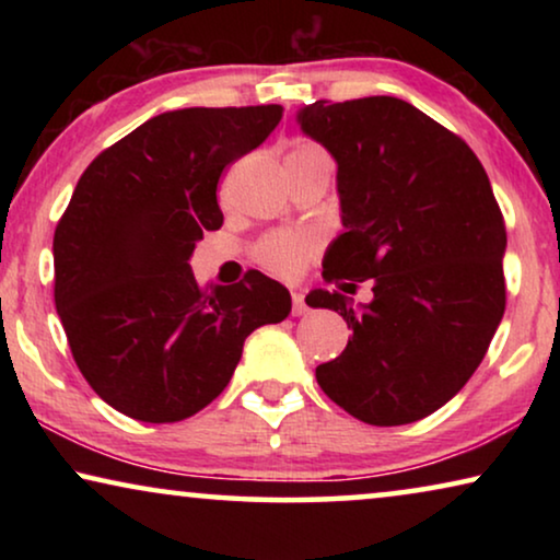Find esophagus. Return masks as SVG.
Here are the masks:
<instances>
[{"label": "esophagus", "mask_w": 560, "mask_h": 560, "mask_svg": "<svg viewBox=\"0 0 560 560\" xmlns=\"http://www.w3.org/2000/svg\"><path fill=\"white\" fill-rule=\"evenodd\" d=\"M305 311H308V305H305V295L293 293V316H303Z\"/></svg>", "instance_id": "obj_1"}]
</instances>
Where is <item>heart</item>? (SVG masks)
Masks as SVG:
<instances>
[{
    "mask_svg": "<svg viewBox=\"0 0 560 560\" xmlns=\"http://www.w3.org/2000/svg\"><path fill=\"white\" fill-rule=\"evenodd\" d=\"M290 155L316 158V155H324V150L313 142L298 140L293 148H290L288 158ZM318 247H320V240L318 234L313 232H275L257 244L255 257L259 265L267 267V270L275 275H280V278H298V275L308 267Z\"/></svg>",
    "mask_w": 560,
    "mask_h": 560,
    "instance_id": "1",
    "label": "heart"
}]
</instances>
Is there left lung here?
Returning <instances> with one entry per match:
<instances>
[{"instance_id":"1","label":"left lung","mask_w":560,"mask_h":560,"mask_svg":"<svg viewBox=\"0 0 560 560\" xmlns=\"http://www.w3.org/2000/svg\"><path fill=\"white\" fill-rule=\"evenodd\" d=\"M298 121L339 163L343 234L324 280L343 293L372 280L374 293L362 308L339 290L305 298L351 328L316 380L357 420L416 423L469 382L502 320L500 203L469 144L402 98H320Z\"/></svg>"}]
</instances>
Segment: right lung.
Masks as SVG:
<instances>
[{
	"label": "right lung",
	"mask_w": 560,
	"mask_h": 560,
	"mask_svg": "<svg viewBox=\"0 0 560 560\" xmlns=\"http://www.w3.org/2000/svg\"><path fill=\"white\" fill-rule=\"evenodd\" d=\"M282 106L158 114L91 160L52 236L56 311L91 389L142 423L196 416L229 385L244 339L290 313L278 280L198 285L188 259L217 232L221 173Z\"/></svg>",
	"instance_id": "right-lung-1"
}]
</instances>
